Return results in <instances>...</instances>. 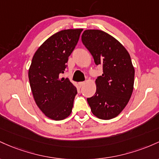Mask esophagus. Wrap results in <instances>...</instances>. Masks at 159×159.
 <instances>
[{"label": "esophagus", "mask_w": 159, "mask_h": 159, "mask_svg": "<svg viewBox=\"0 0 159 159\" xmlns=\"http://www.w3.org/2000/svg\"><path fill=\"white\" fill-rule=\"evenodd\" d=\"M85 84V82H80V83H79V85L80 87L83 86Z\"/></svg>", "instance_id": "esophagus-1"}]
</instances>
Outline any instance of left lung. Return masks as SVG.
<instances>
[{
  "label": "left lung",
  "mask_w": 159,
  "mask_h": 159,
  "mask_svg": "<svg viewBox=\"0 0 159 159\" xmlns=\"http://www.w3.org/2000/svg\"><path fill=\"white\" fill-rule=\"evenodd\" d=\"M82 42L94 63L103 66V74L95 80V94L87 98L91 110L101 119L115 118L133 92L134 68L129 53L116 39L101 30H85Z\"/></svg>",
  "instance_id": "8db88e82"
}]
</instances>
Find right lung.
I'll return each mask as SVG.
<instances>
[{"instance_id": "obj_1", "label": "right lung", "mask_w": 159, "mask_h": 159, "mask_svg": "<svg viewBox=\"0 0 159 159\" xmlns=\"http://www.w3.org/2000/svg\"><path fill=\"white\" fill-rule=\"evenodd\" d=\"M83 29L57 32L46 40L32 58L28 78L34 99L48 118L62 120L70 115L76 88L68 79H60L68 57L74 51Z\"/></svg>"}]
</instances>
